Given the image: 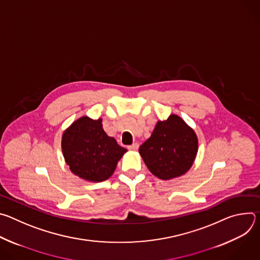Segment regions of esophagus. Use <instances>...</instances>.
Instances as JSON below:
<instances>
[{"label":"esophagus","instance_id":"1","mask_svg":"<svg viewBox=\"0 0 260 260\" xmlns=\"http://www.w3.org/2000/svg\"><path fill=\"white\" fill-rule=\"evenodd\" d=\"M129 150H133V151H136V150H138V148H139V144L138 143H134L133 145H131V146H128L127 147Z\"/></svg>","mask_w":260,"mask_h":260}]
</instances>
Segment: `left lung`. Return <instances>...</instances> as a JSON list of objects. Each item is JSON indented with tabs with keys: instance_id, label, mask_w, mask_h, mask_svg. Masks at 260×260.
Here are the masks:
<instances>
[{
	"instance_id": "obj_1",
	"label": "left lung",
	"mask_w": 260,
	"mask_h": 260,
	"mask_svg": "<svg viewBox=\"0 0 260 260\" xmlns=\"http://www.w3.org/2000/svg\"><path fill=\"white\" fill-rule=\"evenodd\" d=\"M139 152L149 171L161 180L186 173L198 152V138L192 128L177 115L158 121L151 137Z\"/></svg>"
}]
</instances>
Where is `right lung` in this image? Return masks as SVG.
Returning a JSON list of instances; mask_svg holds the SVG:
<instances>
[{
	"instance_id": "add662e5",
	"label": "right lung",
	"mask_w": 260,
	"mask_h": 260,
	"mask_svg": "<svg viewBox=\"0 0 260 260\" xmlns=\"http://www.w3.org/2000/svg\"><path fill=\"white\" fill-rule=\"evenodd\" d=\"M61 149L70 170L80 178L101 182L115 171L126 149L107 136L102 119L87 116L74 122L62 135Z\"/></svg>"
}]
</instances>
